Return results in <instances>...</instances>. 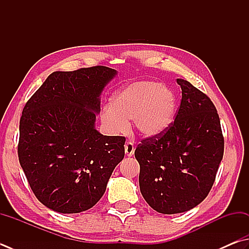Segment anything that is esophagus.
Segmentation results:
<instances>
[{"mask_svg": "<svg viewBox=\"0 0 249 249\" xmlns=\"http://www.w3.org/2000/svg\"><path fill=\"white\" fill-rule=\"evenodd\" d=\"M124 153L128 157L133 156L134 154V145L131 142H126L124 145Z\"/></svg>", "mask_w": 249, "mask_h": 249, "instance_id": "34e87169", "label": "esophagus"}]
</instances>
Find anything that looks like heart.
<instances>
[{"mask_svg": "<svg viewBox=\"0 0 249 249\" xmlns=\"http://www.w3.org/2000/svg\"><path fill=\"white\" fill-rule=\"evenodd\" d=\"M103 107L101 123L110 134L125 133L129 121L146 139L166 133L175 123L177 98L170 89L151 80L134 81L117 91Z\"/></svg>", "mask_w": 249, "mask_h": 249, "instance_id": "heart-1", "label": "heart"}]
</instances>
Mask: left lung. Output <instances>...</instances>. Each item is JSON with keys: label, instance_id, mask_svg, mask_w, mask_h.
Instances as JSON below:
<instances>
[{"label": "left lung", "instance_id": "left-lung-1", "mask_svg": "<svg viewBox=\"0 0 249 249\" xmlns=\"http://www.w3.org/2000/svg\"><path fill=\"white\" fill-rule=\"evenodd\" d=\"M177 82L182 100L175 123L160 137L143 140L134 152L141 193L163 214L189 212L207 197L224 148L213 103L189 81Z\"/></svg>", "mask_w": 249, "mask_h": 249}]
</instances>
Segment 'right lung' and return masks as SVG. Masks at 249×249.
Wrapping results in <instances>:
<instances>
[{
    "label": "right lung",
    "mask_w": 249,
    "mask_h": 249,
    "mask_svg": "<svg viewBox=\"0 0 249 249\" xmlns=\"http://www.w3.org/2000/svg\"><path fill=\"white\" fill-rule=\"evenodd\" d=\"M117 73L104 66L55 71L23 107L20 166L36 198L56 213L92 208L124 157V137L95 129L102 92Z\"/></svg>",
    "instance_id": "add662e5"
}]
</instances>
